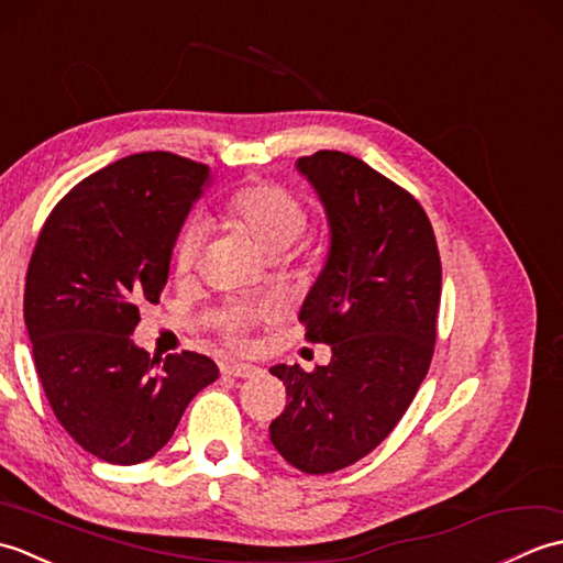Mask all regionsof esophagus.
<instances>
[{"mask_svg": "<svg viewBox=\"0 0 563 563\" xmlns=\"http://www.w3.org/2000/svg\"><path fill=\"white\" fill-rule=\"evenodd\" d=\"M220 369L224 377H242V379H251L261 373L256 365H249V363H224Z\"/></svg>", "mask_w": 563, "mask_h": 563, "instance_id": "obj_1", "label": "esophagus"}]
</instances>
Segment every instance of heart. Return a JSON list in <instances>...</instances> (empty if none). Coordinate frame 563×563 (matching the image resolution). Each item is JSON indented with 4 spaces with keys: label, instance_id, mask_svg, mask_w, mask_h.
I'll use <instances>...</instances> for the list:
<instances>
[{
    "label": "heart",
    "instance_id": "obj_1",
    "mask_svg": "<svg viewBox=\"0 0 563 563\" xmlns=\"http://www.w3.org/2000/svg\"><path fill=\"white\" fill-rule=\"evenodd\" d=\"M220 222L236 236L246 239L263 256L283 254L300 239L309 224L305 202L278 184H249L224 200ZM202 246L198 227H188L176 239L174 263L178 273L196 268ZM268 317L263 307L230 305L214 319V333L234 349L246 343V331Z\"/></svg>",
    "mask_w": 563,
    "mask_h": 563
}]
</instances>
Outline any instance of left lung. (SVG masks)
Wrapping results in <instances>:
<instances>
[{
    "label": "left lung",
    "mask_w": 563,
    "mask_h": 563,
    "mask_svg": "<svg viewBox=\"0 0 563 563\" xmlns=\"http://www.w3.org/2000/svg\"><path fill=\"white\" fill-rule=\"evenodd\" d=\"M324 202L331 251L300 321L331 363L275 365L288 404L271 442L295 470L331 474L363 460L409 409L433 361L440 251L409 190L363 159L321 150L297 162Z\"/></svg>",
    "instance_id": "obj_1"
}]
</instances>
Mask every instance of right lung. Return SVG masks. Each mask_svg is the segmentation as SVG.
Instances as JSON below:
<instances>
[{
	"label": "right lung",
	"instance_id": "1",
	"mask_svg": "<svg viewBox=\"0 0 563 563\" xmlns=\"http://www.w3.org/2000/svg\"><path fill=\"white\" fill-rule=\"evenodd\" d=\"M210 166L172 152L130 154L79 181L47 214L29 261L23 319L47 404L93 457L159 452L218 365L194 351L164 363L130 333L159 305L172 249Z\"/></svg>",
	"mask_w": 563,
	"mask_h": 563
}]
</instances>
